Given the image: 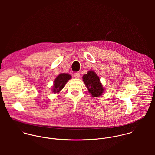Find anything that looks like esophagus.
I'll list each match as a JSON object with an SVG mask.
<instances>
[{
    "label": "esophagus",
    "instance_id": "34e87169",
    "mask_svg": "<svg viewBox=\"0 0 155 155\" xmlns=\"http://www.w3.org/2000/svg\"><path fill=\"white\" fill-rule=\"evenodd\" d=\"M74 77L75 78H79V77H80V73H74Z\"/></svg>",
    "mask_w": 155,
    "mask_h": 155
}]
</instances>
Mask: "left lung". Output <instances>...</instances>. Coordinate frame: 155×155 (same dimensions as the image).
I'll use <instances>...</instances> for the list:
<instances>
[{
	"label": "left lung",
	"instance_id": "1",
	"mask_svg": "<svg viewBox=\"0 0 155 155\" xmlns=\"http://www.w3.org/2000/svg\"><path fill=\"white\" fill-rule=\"evenodd\" d=\"M82 79L92 97H98L104 92L100 78L94 71L89 70L86 74L83 76Z\"/></svg>",
	"mask_w": 155,
	"mask_h": 155
}]
</instances>
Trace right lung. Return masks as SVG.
I'll use <instances>...</instances> for the list:
<instances>
[{
    "instance_id": "obj_1",
    "label": "right lung",
    "mask_w": 155,
    "mask_h": 155,
    "mask_svg": "<svg viewBox=\"0 0 155 155\" xmlns=\"http://www.w3.org/2000/svg\"><path fill=\"white\" fill-rule=\"evenodd\" d=\"M71 78L70 74L68 73H61L55 79L54 82V86L52 92L54 93H59L63 88L67 81Z\"/></svg>"
}]
</instances>
